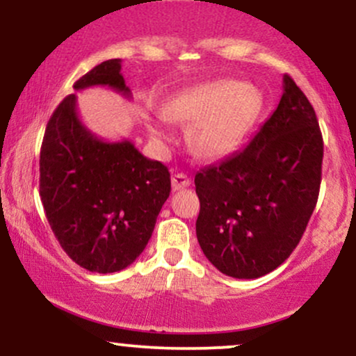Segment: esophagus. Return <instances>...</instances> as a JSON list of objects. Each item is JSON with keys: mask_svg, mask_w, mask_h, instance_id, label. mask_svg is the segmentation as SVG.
<instances>
[{"mask_svg": "<svg viewBox=\"0 0 356 356\" xmlns=\"http://www.w3.org/2000/svg\"><path fill=\"white\" fill-rule=\"evenodd\" d=\"M189 184H191V179L187 177L186 174L179 172V174H174L172 175V189L174 191L186 189V187H189Z\"/></svg>", "mask_w": 356, "mask_h": 356, "instance_id": "1", "label": "esophagus"}]
</instances>
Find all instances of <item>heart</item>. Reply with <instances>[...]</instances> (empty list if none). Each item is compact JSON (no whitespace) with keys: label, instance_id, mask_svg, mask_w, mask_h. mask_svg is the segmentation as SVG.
Segmentation results:
<instances>
[{"label":"heart","instance_id":"heart-1","mask_svg":"<svg viewBox=\"0 0 356 356\" xmlns=\"http://www.w3.org/2000/svg\"><path fill=\"white\" fill-rule=\"evenodd\" d=\"M263 112V95L239 80H214L175 93L162 105V115L187 127V145L202 161H220L234 152ZM152 136L162 130L149 124Z\"/></svg>","mask_w":356,"mask_h":356}]
</instances>
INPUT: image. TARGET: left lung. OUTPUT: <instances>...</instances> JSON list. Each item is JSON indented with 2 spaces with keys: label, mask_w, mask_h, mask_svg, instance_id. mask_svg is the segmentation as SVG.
Masks as SVG:
<instances>
[{
  "label": "left lung",
  "mask_w": 356,
  "mask_h": 356,
  "mask_svg": "<svg viewBox=\"0 0 356 356\" xmlns=\"http://www.w3.org/2000/svg\"><path fill=\"white\" fill-rule=\"evenodd\" d=\"M316 113L289 75L273 115L239 152L195 174L199 246L222 275L254 280L283 264L308 226L321 184Z\"/></svg>",
  "instance_id": "1"
}]
</instances>
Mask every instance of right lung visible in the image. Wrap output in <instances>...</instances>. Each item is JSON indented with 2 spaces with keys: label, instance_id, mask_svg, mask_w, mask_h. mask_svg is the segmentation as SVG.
I'll return each instance as SVG.
<instances>
[{
  "label": "right lung",
  "instance_id": "1",
  "mask_svg": "<svg viewBox=\"0 0 356 356\" xmlns=\"http://www.w3.org/2000/svg\"><path fill=\"white\" fill-rule=\"evenodd\" d=\"M122 60L102 61L73 85L108 87L130 99ZM170 194L169 169L130 140L107 142L81 124L76 95L65 97L48 120L40 152V197L63 251L92 273L134 263Z\"/></svg>",
  "mask_w": 356,
  "mask_h": 356
}]
</instances>
